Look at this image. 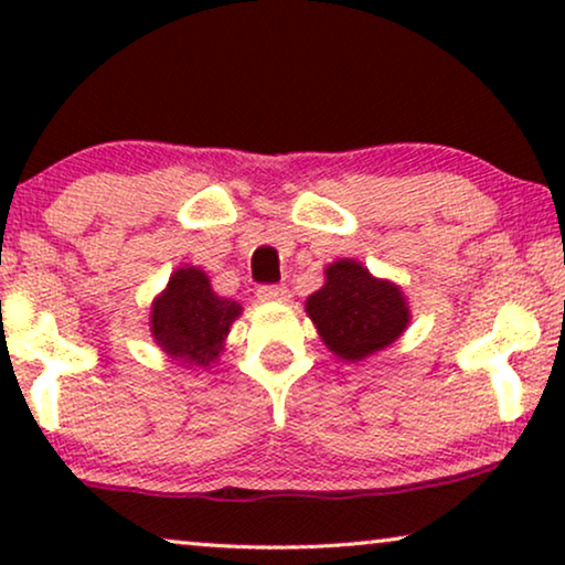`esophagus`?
Returning a JSON list of instances; mask_svg holds the SVG:
<instances>
[{
    "mask_svg": "<svg viewBox=\"0 0 565 565\" xmlns=\"http://www.w3.org/2000/svg\"><path fill=\"white\" fill-rule=\"evenodd\" d=\"M257 298L262 303H282V300L290 298V290L282 288V285H265V288L257 290Z\"/></svg>",
    "mask_w": 565,
    "mask_h": 565,
    "instance_id": "obj_1",
    "label": "esophagus"
}]
</instances>
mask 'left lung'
<instances>
[{"label":"left lung","mask_w":565,"mask_h":565,"mask_svg":"<svg viewBox=\"0 0 565 565\" xmlns=\"http://www.w3.org/2000/svg\"><path fill=\"white\" fill-rule=\"evenodd\" d=\"M306 313L327 350L344 362L391 347L412 321L404 290L358 259H337L323 269V285L308 296Z\"/></svg>","instance_id":"1"}]
</instances>
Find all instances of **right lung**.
Returning <instances> with one entry per match:
<instances>
[{
	"mask_svg": "<svg viewBox=\"0 0 565 565\" xmlns=\"http://www.w3.org/2000/svg\"><path fill=\"white\" fill-rule=\"evenodd\" d=\"M242 311V303L221 298L211 288V277L203 269L182 265L153 298L151 337L177 365L188 370L211 367L221 358L228 331Z\"/></svg>",
	"mask_w": 565,
	"mask_h": 565,
	"instance_id": "1",
	"label": "right lung"
}]
</instances>
